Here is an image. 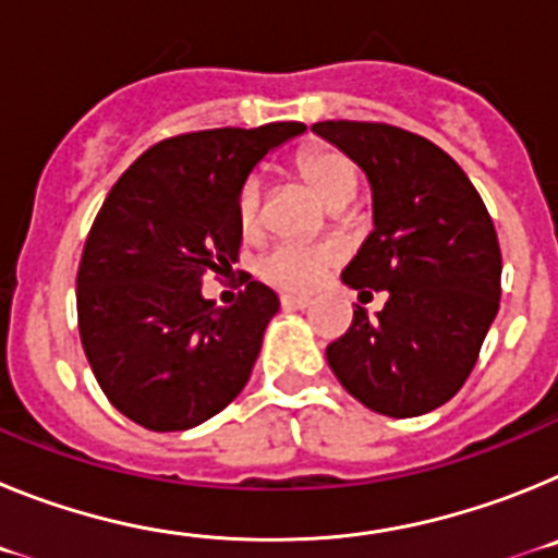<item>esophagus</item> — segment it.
I'll return each instance as SVG.
<instances>
[{
    "label": "esophagus",
    "mask_w": 558,
    "mask_h": 558,
    "mask_svg": "<svg viewBox=\"0 0 558 558\" xmlns=\"http://www.w3.org/2000/svg\"><path fill=\"white\" fill-rule=\"evenodd\" d=\"M310 304H313V299H307V295H293V293L282 295V307L288 310H307Z\"/></svg>",
    "instance_id": "obj_1"
}]
</instances>
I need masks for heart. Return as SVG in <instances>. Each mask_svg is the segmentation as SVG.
Masks as SVG:
<instances>
[{
    "label": "heart",
    "instance_id": "1",
    "mask_svg": "<svg viewBox=\"0 0 558 558\" xmlns=\"http://www.w3.org/2000/svg\"><path fill=\"white\" fill-rule=\"evenodd\" d=\"M307 184L313 186L332 209L352 204L357 195V170L347 153L335 147H307L295 161ZM234 218L245 236L256 234L263 226V181L248 175L236 190ZM335 265V251L315 243H276L256 263V274L265 282L282 290H313Z\"/></svg>",
    "mask_w": 558,
    "mask_h": 558
}]
</instances>
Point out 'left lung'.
Returning a JSON list of instances; mask_svg holds the SVG:
<instances>
[{"mask_svg":"<svg viewBox=\"0 0 558 558\" xmlns=\"http://www.w3.org/2000/svg\"><path fill=\"white\" fill-rule=\"evenodd\" d=\"M313 131L372 184L374 231L343 282L360 295L388 290L377 318L354 310L352 327L327 347L329 368L372 411L422 416L461 391L500 307L495 223L466 172L425 136L352 120Z\"/></svg>","mask_w":558,"mask_h":558,"instance_id":"1","label":"left lung"}]
</instances>
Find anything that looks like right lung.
Returning a JSON list of instances; mask_svg holds the SVG:
<instances>
[{
	"label": "right lung",
	"instance_id": "add662e5",
	"mask_svg": "<svg viewBox=\"0 0 558 558\" xmlns=\"http://www.w3.org/2000/svg\"><path fill=\"white\" fill-rule=\"evenodd\" d=\"M302 122L211 128L147 147L97 211L77 268V327L102 393L156 433L223 411L251 377L279 295L248 276L231 307L201 295L236 263V190Z\"/></svg>",
	"mask_w": 558,
	"mask_h": 558
}]
</instances>
